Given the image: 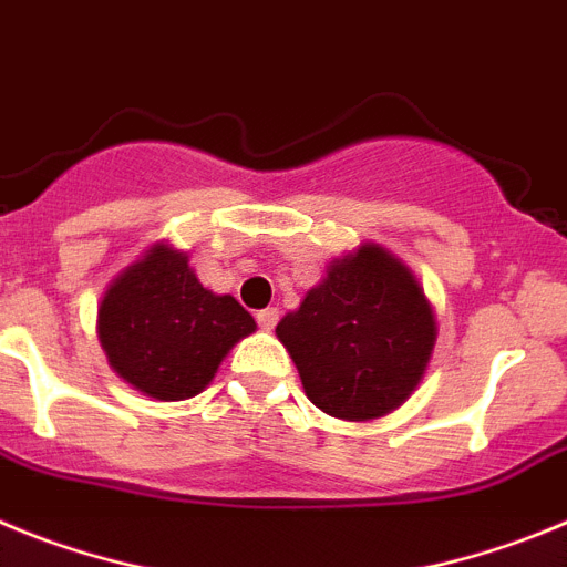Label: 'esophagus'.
Wrapping results in <instances>:
<instances>
[{
    "instance_id": "esophagus-1",
    "label": "esophagus",
    "mask_w": 567,
    "mask_h": 567,
    "mask_svg": "<svg viewBox=\"0 0 567 567\" xmlns=\"http://www.w3.org/2000/svg\"><path fill=\"white\" fill-rule=\"evenodd\" d=\"M257 321H259V328H262V330H274V328H277V321H279V308L259 310Z\"/></svg>"
}]
</instances>
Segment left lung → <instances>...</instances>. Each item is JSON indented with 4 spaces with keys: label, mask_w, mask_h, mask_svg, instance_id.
I'll return each instance as SVG.
<instances>
[{
    "label": "left lung",
    "mask_w": 567,
    "mask_h": 567,
    "mask_svg": "<svg viewBox=\"0 0 567 567\" xmlns=\"http://www.w3.org/2000/svg\"><path fill=\"white\" fill-rule=\"evenodd\" d=\"M277 339L310 404L341 421H375L423 381L437 319L410 265L379 243H361L282 316Z\"/></svg>",
    "instance_id": "1"
}]
</instances>
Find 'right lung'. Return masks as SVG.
Here are the masks:
<instances>
[{
    "instance_id": "obj_1",
    "label": "right lung",
    "mask_w": 567,
    "mask_h": 567,
    "mask_svg": "<svg viewBox=\"0 0 567 567\" xmlns=\"http://www.w3.org/2000/svg\"><path fill=\"white\" fill-rule=\"evenodd\" d=\"M95 330L110 367L132 390L186 401L212 384L257 321L231 293L203 288L186 251L157 239L106 285Z\"/></svg>"
}]
</instances>
